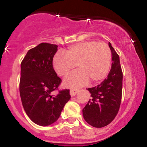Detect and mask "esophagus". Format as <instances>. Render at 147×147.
I'll list each match as a JSON object with an SVG mask.
<instances>
[{"label": "esophagus", "instance_id": "1", "mask_svg": "<svg viewBox=\"0 0 147 147\" xmlns=\"http://www.w3.org/2000/svg\"><path fill=\"white\" fill-rule=\"evenodd\" d=\"M79 91V89H71V90H70V95L72 96V97H73V96H75L77 95V92Z\"/></svg>", "mask_w": 147, "mask_h": 147}]
</instances>
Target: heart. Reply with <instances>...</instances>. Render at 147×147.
<instances>
[{"label": "heart", "instance_id": "obj_1", "mask_svg": "<svg viewBox=\"0 0 147 147\" xmlns=\"http://www.w3.org/2000/svg\"><path fill=\"white\" fill-rule=\"evenodd\" d=\"M111 63V52L107 44L95 41H84L69 47L65 54L57 52L53 59L55 71L66 77L75 70L79 71L65 79L68 88H77L88 84L98 83L109 73Z\"/></svg>", "mask_w": 147, "mask_h": 147}]
</instances>
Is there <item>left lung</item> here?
Segmentation results:
<instances>
[{
    "label": "left lung",
    "mask_w": 147,
    "mask_h": 147,
    "mask_svg": "<svg viewBox=\"0 0 147 147\" xmlns=\"http://www.w3.org/2000/svg\"><path fill=\"white\" fill-rule=\"evenodd\" d=\"M112 65L108 77L97 86L89 88L91 99L84 108L85 121L93 127L107 126L117 115L122 99V71L119 57L109 42Z\"/></svg>",
    "instance_id": "left-lung-1"
}]
</instances>
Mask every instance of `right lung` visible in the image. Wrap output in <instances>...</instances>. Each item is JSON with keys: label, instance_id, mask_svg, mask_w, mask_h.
<instances>
[{"label": "right lung", "instance_id": "add662e5", "mask_svg": "<svg viewBox=\"0 0 147 147\" xmlns=\"http://www.w3.org/2000/svg\"><path fill=\"white\" fill-rule=\"evenodd\" d=\"M57 45L42 43L30 49L21 64L20 95L23 109L37 125L46 126L59 117L70 99V90H57L61 82L52 65Z\"/></svg>", "mask_w": 147, "mask_h": 147}]
</instances>
